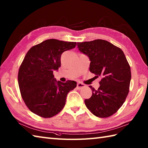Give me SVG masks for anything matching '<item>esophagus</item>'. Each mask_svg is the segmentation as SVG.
Masks as SVG:
<instances>
[{"instance_id":"obj_1","label":"esophagus","mask_w":148,"mask_h":148,"mask_svg":"<svg viewBox=\"0 0 148 148\" xmlns=\"http://www.w3.org/2000/svg\"><path fill=\"white\" fill-rule=\"evenodd\" d=\"M86 86V85L84 84H83V83H78L77 84V88L78 89H82L83 88H84V87H85Z\"/></svg>"}]
</instances>
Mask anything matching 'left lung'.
I'll use <instances>...</instances> for the list:
<instances>
[{
  "label": "left lung",
  "mask_w": 148,
  "mask_h": 148,
  "mask_svg": "<svg viewBox=\"0 0 148 148\" xmlns=\"http://www.w3.org/2000/svg\"><path fill=\"white\" fill-rule=\"evenodd\" d=\"M77 47L88 56L90 71L102 78L97 90L89 86L92 95L84 100L86 108L97 117H109L123 104L129 92L130 66L123 51L107 40L78 42Z\"/></svg>",
  "instance_id": "1"
}]
</instances>
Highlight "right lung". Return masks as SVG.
Segmentation results:
<instances>
[{"instance_id": "obj_1", "label": "right lung", "mask_w": 148, "mask_h": 148, "mask_svg": "<svg viewBox=\"0 0 148 148\" xmlns=\"http://www.w3.org/2000/svg\"><path fill=\"white\" fill-rule=\"evenodd\" d=\"M76 46V42L48 39L32 46L25 56L18 71V85L25 103L34 114L49 118L64 108L68 93L77 83L56 81L53 71L61 66L62 53Z\"/></svg>"}]
</instances>
